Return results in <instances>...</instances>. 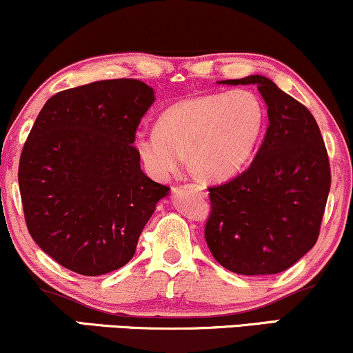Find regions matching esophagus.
<instances>
[{"label": "esophagus", "instance_id": "34e87169", "mask_svg": "<svg viewBox=\"0 0 353 353\" xmlns=\"http://www.w3.org/2000/svg\"><path fill=\"white\" fill-rule=\"evenodd\" d=\"M189 187H190L192 190L199 192V194H202V195H207V190H205V187H203V185H199V184H190Z\"/></svg>", "mask_w": 353, "mask_h": 353}]
</instances>
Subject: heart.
Here are the masks:
<instances>
[{
    "label": "heart",
    "instance_id": "b5f03b06",
    "mask_svg": "<svg viewBox=\"0 0 353 353\" xmlns=\"http://www.w3.org/2000/svg\"><path fill=\"white\" fill-rule=\"evenodd\" d=\"M265 125V109L256 92L233 89L174 102L156 128L135 137L145 166L166 179L184 163L203 181L228 179L251 158Z\"/></svg>",
    "mask_w": 353,
    "mask_h": 353
}]
</instances>
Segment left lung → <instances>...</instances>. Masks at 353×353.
I'll return each mask as SVG.
<instances>
[{"mask_svg":"<svg viewBox=\"0 0 353 353\" xmlns=\"http://www.w3.org/2000/svg\"><path fill=\"white\" fill-rule=\"evenodd\" d=\"M220 83L256 84L269 127L251 166L208 189L205 239L218 264L234 274H279L318 241L331 189L327 151L313 114L272 79L251 74Z\"/></svg>","mask_w":353,"mask_h":353,"instance_id":"obj_1","label":"left lung"}]
</instances>
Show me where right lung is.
Here are the masks:
<instances>
[{
    "label": "right lung",
    "mask_w": 353,
    "mask_h": 353,
    "mask_svg": "<svg viewBox=\"0 0 353 353\" xmlns=\"http://www.w3.org/2000/svg\"><path fill=\"white\" fill-rule=\"evenodd\" d=\"M154 91L138 79H104L57 92L35 119L19 161L30 236L53 261L102 275L133 257L169 187L141 171L133 141Z\"/></svg>",
    "instance_id": "add662e5"
}]
</instances>
